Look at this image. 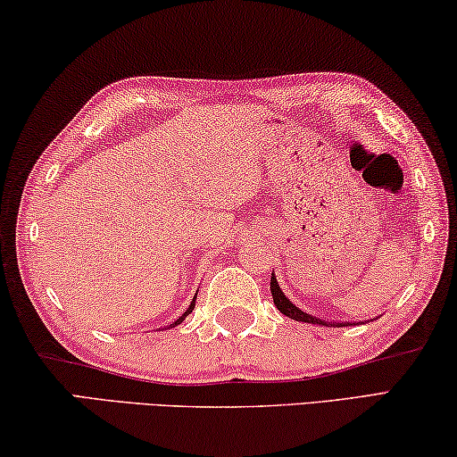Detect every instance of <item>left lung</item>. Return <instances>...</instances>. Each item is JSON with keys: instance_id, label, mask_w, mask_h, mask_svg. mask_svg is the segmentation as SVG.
Here are the masks:
<instances>
[{"instance_id": "8db88e82", "label": "left lung", "mask_w": 457, "mask_h": 457, "mask_svg": "<svg viewBox=\"0 0 457 457\" xmlns=\"http://www.w3.org/2000/svg\"><path fill=\"white\" fill-rule=\"evenodd\" d=\"M270 291H272V301L277 309L280 311L282 315H287L288 320H295V321H305V323H313V325H323V328H347V325H356L352 321H325L321 317H315V315H309L307 311H303L301 307H296L295 303L288 299V296L282 293V288L278 287V280L274 277L272 272V278H270ZM378 320V317H376ZM372 321V320H370Z\"/></svg>"}]
</instances>
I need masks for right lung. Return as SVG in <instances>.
I'll return each mask as SVG.
<instances>
[{"label": "right lung", "mask_w": 457, "mask_h": 457, "mask_svg": "<svg viewBox=\"0 0 457 457\" xmlns=\"http://www.w3.org/2000/svg\"><path fill=\"white\" fill-rule=\"evenodd\" d=\"M195 299H197V296H193V301H191V305H189V309H187V311H185V313H183V315H180L177 321H172V323L169 325V328H175V325H179V323H183V321H185V317H187V315H189V313H193V309H195Z\"/></svg>", "instance_id": "add662e5"}]
</instances>
